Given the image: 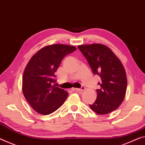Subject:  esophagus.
I'll return each mask as SVG.
<instances>
[{"label":"esophagus","instance_id":"obj_1","mask_svg":"<svg viewBox=\"0 0 145 145\" xmlns=\"http://www.w3.org/2000/svg\"><path fill=\"white\" fill-rule=\"evenodd\" d=\"M84 89H85V88L84 87H82L81 89H78V88H74L73 89V90L76 91V92H81V91H84Z\"/></svg>","mask_w":145,"mask_h":145}]
</instances>
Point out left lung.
<instances>
[{
  "instance_id": "left-lung-1",
  "label": "left lung",
  "mask_w": 145,
  "mask_h": 145,
  "mask_svg": "<svg viewBox=\"0 0 145 145\" xmlns=\"http://www.w3.org/2000/svg\"><path fill=\"white\" fill-rule=\"evenodd\" d=\"M91 67L93 74L101 78L97 97L89 105L99 115L116 110L123 102L127 88L126 71L121 61L110 48L102 44L78 46Z\"/></svg>"
}]
</instances>
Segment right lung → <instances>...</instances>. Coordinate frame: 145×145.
<instances>
[{"label": "right lung", "instance_id": "right-lung-1", "mask_svg": "<svg viewBox=\"0 0 145 145\" xmlns=\"http://www.w3.org/2000/svg\"><path fill=\"white\" fill-rule=\"evenodd\" d=\"M76 50L75 46L65 44L48 45L35 53L28 61L23 76V92L36 112L49 115L65 102L69 94L54 85V73L63 57Z\"/></svg>", "mask_w": 145, "mask_h": 145}]
</instances>
